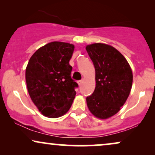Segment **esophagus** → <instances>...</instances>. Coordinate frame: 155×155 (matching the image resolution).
Instances as JSON below:
<instances>
[{
    "label": "esophagus",
    "instance_id": "1",
    "mask_svg": "<svg viewBox=\"0 0 155 155\" xmlns=\"http://www.w3.org/2000/svg\"><path fill=\"white\" fill-rule=\"evenodd\" d=\"M77 83H78V84H79V86H81V84L83 83V80H80V81H78Z\"/></svg>",
    "mask_w": 155,
    "mask_h": 155
}]
</instances>
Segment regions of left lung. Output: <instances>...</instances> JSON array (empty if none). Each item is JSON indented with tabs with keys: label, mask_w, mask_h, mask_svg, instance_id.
Wrapping results in <instances>:
<instances>
[{
	"label": "left lung",
	"mask_w": 155,
	"mask_h": 155,
	"mask_svg": "<svg viewBox=\"0 0 155 155\" xmlns=\"http://www.w3.org/2000/svg\"><path fill=\"white\" fill-rule=\"evenodd\" d=\"M96 70V88L86 98L90 112L97 118L113 116L125 104L133 85V71L118 50L104 43L86 45Z\"/></svg>",
	"instance_id": "obj_1"
}]
</instances>
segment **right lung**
Listing matches in <instances>:
<instances>
[{
    "mask_svg": "<svg viewBox=\"0 0 155 155\" xmlns=\"http://www.w3.org/2000/svg\"><path fill=\"white\" fill-rule=\"evenodd\" d=\"M74 45L51 42L39 48L30 57L25 69L28 94L45 116L57 118L71 108L78 84L71 79L69 60Z\"/></svg>",
    "mask_w": 155,
    "mask_h": 155,
    "instance_id": "add662e5",
    "label": "right lung"
}]
</instances>
